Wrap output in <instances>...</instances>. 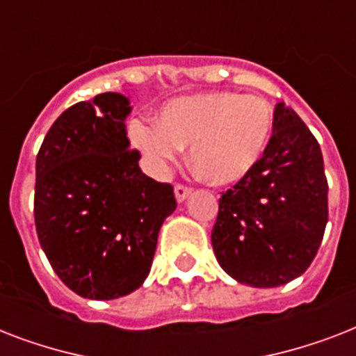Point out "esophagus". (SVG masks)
<instances>
[{"label":"esophagus","mask_w":356,"mask_h":356,"mask_svg":"<svg viewBox=\"0 0 356 356\" xmlns=\"http://www.w3.org/2000/svg\"><path fill=\"white\" fill-rule=\"evenodd\" d=\"M190 194H192V190L188 186H183V184L175 186V200H177V203H183V201L188 200Z\"/></svg>","instance_id":"34e87169"}]
</instances>
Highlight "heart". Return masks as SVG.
Segmentation results:
<instances>
[{"label": "heart", "mask_w": 356, "mask_h": 356, "mask_svg": "<svg viewBox=\"0 0 356 356\" xmlns=\"http://www.w3.org/2000/svg\"><path fill=\"white\" fill-rule=\"evenodd\" d=\"M273 131L270 103L260 96L209 92L162 105L156 123L131 122V144L151 173L162 175L190 145V162L214 186L248 177L264 155Z\"/></svg>", "instance_id": "1"}]
</instances>
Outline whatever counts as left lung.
<instances>
[{"instance_id": "8db88e82", "label": "left lung", "mask_w": 356, "mask_h": 356, "mask_svg": "<svg viewBox=\"0 0 356 356\" xmlns=\"http://www.w3.org/2000/svg\"><path fill=\"white\" fill-rule=\"evenodd\" d=\"M327 186L318 140L284 103L257 166L220 197L212 248L240 284L273 288L303 275L327 225Z\"/></svg>"}]
</instances>
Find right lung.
<instances>
[{"label":"right lung","instance_id":"obj_1","mask_svg":"<svg viewBox=\"0 0 356 356\" xmlns=\"http://www.w3.org/2000/svg\"><path fill=\"white\" fill-rule=\"evenodd\" d=\"M129 99L97 94L66 108L36 155L35 223L49 264L81 298L118 299L149 275L173 188L129 149Z\"/></svg>","mask_w":356,"mask_h":356}]
</instances>
